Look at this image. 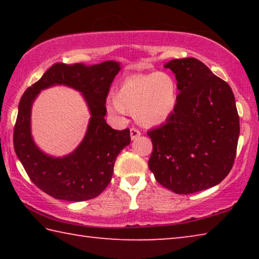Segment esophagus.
<instances>
[{
    "label": "esophagus",
    "mask_w": 259,
    "mask_h": 259,
    "mask_svg": "<svg viewBox=\"0 0 259 259\" xmlns=\"http://www.w3.org/2000/svg\"><path fill=\"white\" fill-rule=\"evenodd\" d=\"M140 135H142V133H140L138 129H136V128H131L130 129V137H131V139H133V140L137 139Z\"/></svg>",
    "instance_id": "34e87169"
}]
</instances>
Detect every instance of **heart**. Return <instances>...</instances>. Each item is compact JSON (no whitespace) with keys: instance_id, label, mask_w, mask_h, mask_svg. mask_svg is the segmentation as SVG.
<instances>
[{"instance_id":"b5f03b06","label":"heart","mask_w":259,"mask_h":259,"mask_svg":"<svg viewBox=\"0 0 259 259\" xmlns=\"http://www.w3.org/2000/svg\"><path fill=\"white\" fill-rule=\"evenodd\" d=\"M177 83L170 74L155 72L126 77L107 104L112 114H135L139 124L156 126L176 108Z\"/></svg>"}]
</instances>
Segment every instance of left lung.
Returning <instances> with one entry per match:
<instances>
[{
  "label": "left lung",
  "mask_w": 259,
  "mask_h": 259,
  "mask_svg": "<svg viewBox=\"0 0 259 259\" xmlns=\"http://www.w3.org/2000/svg\"><path fill=\"white\" fill-rule=\"evenodd\" d=\"M177 80V104L164 124L148 131V168L177 194L216 186L231 171L240 135L233 91L195 58L164 65Z\"/></svg>",
  "instance_id": "1"
}]
</instances>
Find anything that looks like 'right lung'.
<instances>
[{
    "label": "right lung",
    "mask_w": 259,
    "mask_h": 259,
    "mask_svg": "<svg viewBox=\"0 0 259 259\" xmlns=\"http://www.w3.org/2000/svg\"><path fill=\"white\" fill-rule=\"evenodd\" d=\"M119 61L97 65L55 64L25 91L18 106L14 131L15 152L35 185L58 200L87 201L99 195L109 184L117 155L130 144V131L114 130L105 120L106 97ZM65 85L78 91L90 109L85 137L72 153L52 157L34 144L30 115L34 99L42 90Z\"/></svg>",
    "instance_id": "right-lung-1"
}]
</instances>
